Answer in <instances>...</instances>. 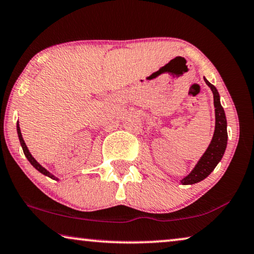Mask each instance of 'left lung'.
<instances>
[{"instance_id": "8db88e82", "label": "left lung", "mask_w": 254, "mask_h": 254, "mask_svg": "<svg viewBox=\"0 0 254 254\" xmlns=\"http://www.w3.org/2000/svg\"><path fill=\"white\" fill-rule=\"evenodd\" d=\"M204 81L208 84V87H210L212 94H214L216 118L215 132L210 144L208 146L207 150L204 151V154L201 156L194 168L189 173V175L180 181L183 185L198 183L200 181L206 179L208 175H210V173L215 170V167L223 158L227 146V121L224 108L220 104V96L214 84L209 82L206 78H204Z\"/></svg>"}]
</instances>
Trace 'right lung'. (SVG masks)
<instances>
[{
  "instance_id": "obj_1",
  "label": "right lung",
  "mask_w": 254,
  "mask_h": 254,
  "mask_svg": "<svg viewBox=\"0 0 254 254\" xmlns=\"http://www.w3.org/2000/svg\"><path fill=\"white\" fill-rule=\"evenodd\" d=\"M17 132H18V136H19V141H20V144H21V147H22V150H23V154H25V156L27 157V159L29 160V163L33 165V166L36 168V170H37L39 173H42V174H44L45 176H48V178H51L52 180H55V181H59V179L56 178L55 175H53L52 174V173H50L48 172L45 167H43L42 165H40L37 160H36L34 157H33V155L30 154V151H29V149H28V147L26 146V142H25V140H23V138H22V134H21V130H20V126H19V121L17 122Z\"/></svg>"
}]
</instances>
